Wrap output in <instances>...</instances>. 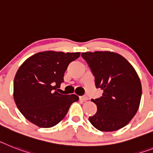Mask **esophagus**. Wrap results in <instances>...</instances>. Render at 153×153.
Listing matches in <instances>:
<instances>
[{
    "instance_id": "obj_1",
    "label": "esophagus",
    "mask_w": 153,
    "mask_h": 153,
    "mask_svg": "<svg viewBox=\"0 0 153 153\" xmlns=\"http://www.w3.org/2000/svg\"><path fill=\"white\" fill-rule=\"evenodd\" d=\"M79 100L82 101H86V100H88V97H87V96H80V97H79Z\"/></svg>"
}]
</instances>
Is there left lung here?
Here are the masks:
<instances>
[{"label": "left lung", "instance_id": "obj_1", "mask_svg": "<svg viewBox=\"0 0 153 153\" xmlns=\"http://www.w3.org/2000/svg\"><path fill=\"white\" fill-rule=\"evenodd\" d=\"M95 76L102 96L92 101L97 112L88 120L101 131H114L130 122L138 110L142 84L136 71L126 59L110 51L82 53Z\"/></svg>", "mask_w": 153, "mask_h": 153}]
</instances>
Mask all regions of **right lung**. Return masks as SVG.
<instances>
[{"instance_id":"add662e5","label":"right lung","mask_w":153,"mask_h":153,"mask_svg":"<svg viewBox=\"0 0 153 153\" xmlns=\"http://www.w3.org/2000/svg\"><path fill=\"white\" fill-rule=\"evenodd\" d=\"M80 53L43 51L25 60L14 79L15 104L27 120L39 128H51L65 117L71 103L79 100L74 94L57 92L71 62Z\"/></svg>"}]
</instances>
